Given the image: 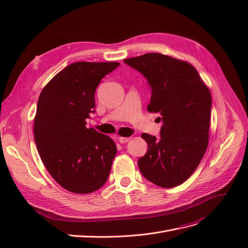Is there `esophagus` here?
<instances>
[{
	"label": "esophagus",
	"instance_id": "obj_1",
	"mask_svg": "<svg viewBox=\"0 0 248 248\" xmlns=\"http://www.w3.org/2000/svg\"><path fill=\"white\" fill-rule=\"evenodd\" d=\"M130 138H119V141L121 142V144H126L127 141H129Z\"/></svg>",
	"mask_w": 248,
	"mask_h": 248
}]
</instances>
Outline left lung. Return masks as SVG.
Returning <instances> with one entry per match:
<instances>
[{
	"label": "left lung",
	"mask_w": 248,
	"mask_h": 248,
	"mask_svg": "<svg viewBox=\"0 0 248 248\" xmlns=\"http://www.w3.org/2000/svg\"><path fill=\"white\" fill-rule=\"evenodd\" d=\"M151 89L150 112L161 122L159 136L142 133L148 144L138 164L141 175L160 187H175L196 170L208 147L212 98L189 63L157 52L125 59Z\"/></svg>",
	"instance_id": "8db88e82"
}]
</instances>
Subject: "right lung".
Here are the masks:
<instances>
[{
    "instance_id": "right-lung-1",
    "label": "right lung",
    "mask_w": 248,
    "mask_h": 248,
    "mask_svg": "<svg viewBox=\"0 0 248 248\" xmlns=\"http://www.w3.org/2000/svg\"><path fill=\"white\" fill-rule=\"evenodd\" d=\"M117 62H78L60 71L44 87L37 103L34 140L51 177L74 193L104 185L117 154L114 140L87 128L95 112V91Z\"/></svg>"
}]
</instances>
